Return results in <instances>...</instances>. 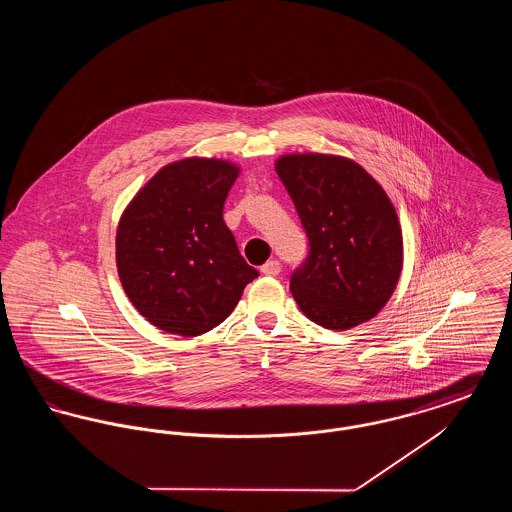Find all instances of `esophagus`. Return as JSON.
Instances as JSON below:
<instances>
[{"mask_svg":"<svg viewBox=\"0 0 512 512\" xmlns=\"http://www.w3.org/2000/svg\"><path fill=\"white\" fill-rule=\"evenodd\" d=\"M261 272L265 276H278L280 274V263L278 261H268V263L261 267Z\"/></svg>","mask_w":512,"mask_h":512,"instance_id":"1","label":"esophagus"}]
</instances>
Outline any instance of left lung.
I'll use <instances>...</instances> for the list:
<instances>
[{"mask_svg": "<svg viewBox=\"0 0 512 512\" xmlns=\"http://www.w3.org/2000/svg\"><path fill=\"white\" fill-rule=\"evenodd\" d=\"M276 172L309 238L290 280L303 315L330 330L376 317L403 268V234L384 188L340 155H282Z\"/></svg>", "mask_w": 512, "mask_h": 512, "instance_id": "1", "label": "left lung"}]
</instances>
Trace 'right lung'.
<instances>
[{
    "mask_svg": "<svg viewBox=\"0 0 512 512\" xmlns=\"http://www.w3.org/2000/svg\"><path fill=\"white\" fill-rule=\"evenodd\" d=\"M240 167L188 157L157 172L124 209L117 270L124 293L163 332L219 326L259 272L245 263L222 207Z\"/></svg>",
    "mask_w": 512,
    "mask_h": 512,
    "instance_id": "right-lung-1",
    "label": "right lung"
}]
</instances>
